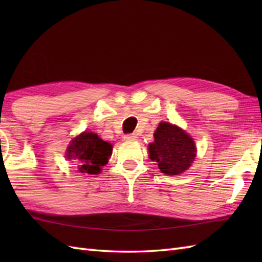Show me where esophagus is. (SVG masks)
Listing matches in <instances>:
<instances>
[{"instance_id":"obj_1","label":"esophagus","mask_w":262,"mask_h":262,"mask_svg":"<svg viewBox=\"0 0 262 262\" xmlns=\"http://www.w3.org/2000/svg\"><path fill=\"white\" fill-rule=\"evenodd\" d=\"M136 138H137V136L135 134H128V135L124 136V140L126 142H133V141H135Z\"/></svg>"}]
</instances>
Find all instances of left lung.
I'll list each match as a JSON object with an SVG mask.
<instances>
[{
	"mask_svg": "<svg viewBox=\"0 0 262 262\" xmlns=\"http://www.w3.org/2000/svg\"><path fill=\"white\" fill-rule=\"evenodd\" d=\"M196 152L190 135L165 121L160 122L154 133V142L148 144V158L158 162L161 172L168 176H179L190 168Z\"/></svg>",
	"mask_w": 262,
	"mask_h": 262,
	"instance_id": "1",
	"label": "left lung"
}]
</instances>
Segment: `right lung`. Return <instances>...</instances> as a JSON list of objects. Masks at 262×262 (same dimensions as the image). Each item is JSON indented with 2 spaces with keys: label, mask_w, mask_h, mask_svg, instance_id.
Here are the masks:
<instances>
[{
  "label": "right lung",
  "mask_w": 262,
  "mask_h": 262,
  "mask_svg": "<svg viewBox=\"0 0 262 262\" xmlns=\"http://www.w3.org/2000/svg\"><path fill=\"white\" fill-rule=\"evenodd\" d=\"M113 154V145L101 140L96 133L83 132L71 141L66 159L77 165L81 173L99 174Z\"/></svg>",
  "instance_id": "right-lung-1"
}]
</instances>
